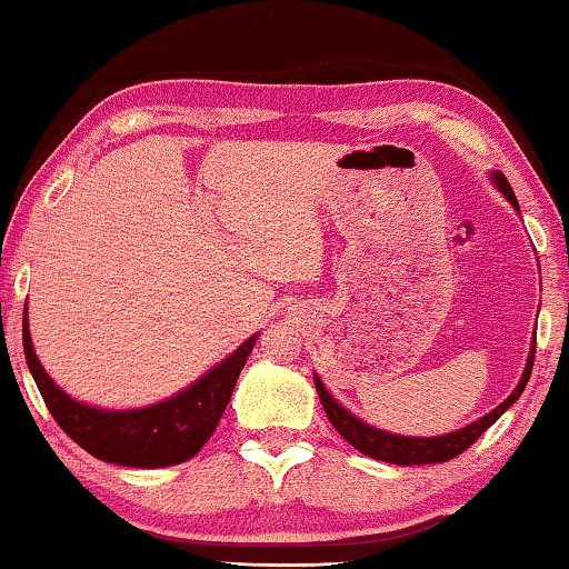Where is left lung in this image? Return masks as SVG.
Here are the masks:
<instances>
[{
  "instance_id": "1",
  "label": "left lung",
  "mask_w": 569,
  "mask_h": 569,
  "mask_svg": "<svg viewBox=\"0 0 569 569\" xmlns=\"http://www.w3.org/2000/svg\"><path fill=\"white\" fill-rule=\"evenodd\" d=\"M493 182L499 184L501 192L509 197V202L519 210V202H517V197H513V189L507 182V177H503L501 171H496ZM535 349H537V341L529 351V362H527L525 375H521V382L517 385V390H513L509 398L499 405V408L491 410L489 415H483L481 420L471 422L468 428H461V430L450 432V436H440V438H402V436H390V432H382L377 428H369L367 422L357 420L355 415L347 412L327 390H323L319 377H317V390H319L323 410H327L329 422L339 430V436L345 438L347 443H351L359 450V453L377 458V461H385V463H398V466L446 463V461H450V458L461 456L466 448H471L476 440H479L483 432L489 430L493 422L509 410V405L519 400V395L525 392V387L529 382L531 367H535Z\"/></svg>"
}]
</instances>
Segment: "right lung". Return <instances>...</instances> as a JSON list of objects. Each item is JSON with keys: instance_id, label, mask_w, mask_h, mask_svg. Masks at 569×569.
<instances>
[{"instance_id": "1", "label": "right lung", "mask_w": 569, "mask_h": 569, "mask_svg": "<svg viewBox=\"0 0 569 569\" xmlns=\"http://www.w3.org/2000/svg\"><path fill=\"white\" fill-rule=\"evenodd\" d=\"M258 337H250L236 355L210 369L200 382L187 387L177 398L151 405L143 410H96L88 405L70 400L56 387L32 351L30 329H27V309L22 317V347L27 367L34 385L58 426L90 456L108 463L133 468H161L184 463L200 453L228 408L230 395L236 390L240 369Z\"/></svg>"}]
</instances>
